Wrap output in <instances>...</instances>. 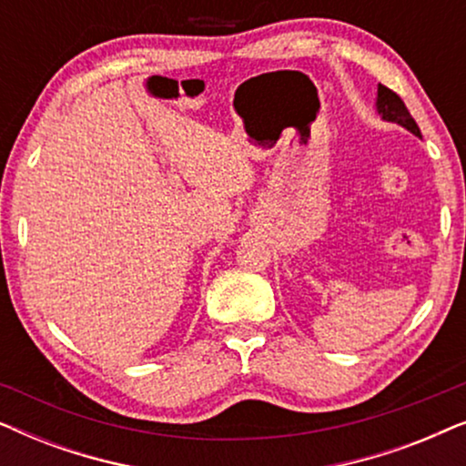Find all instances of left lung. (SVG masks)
<instances>
[{"instance_id":"left-lung-1","label":"left lung","mask_w":466,"mask_h":466,"mask_svg":"<svg viewBox=\"0 0 466 466\" xmlns=\"http://www.w3.org/2000/svg\"><path fill=\"white\" fill-rule=\"evenodd\" d=\"M378 112L381 114V118L390 120V123H399L400 127H405L407 131H411L413 136L422 137L420 133V127L416 125V120L411 118L410 110H407L403 99L399 97L397 93L390 91V88L380 85L378 86Z\"/></svg>"}]
</instances>
